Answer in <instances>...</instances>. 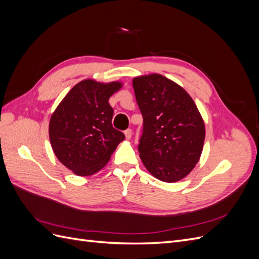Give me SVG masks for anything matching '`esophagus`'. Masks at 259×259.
<instances>
[{
	"mask_svg": "<svg viewBox=\"0 0 259 259\" xmlns=\"http://www.w3.org/2000/svg\"><path fill=\"white\" fill-rule=\"evenodd\" d=\"M124 134H125V137H126V139H131L132 138V130L131 128L126 130L124 132Z\"/></svg>",
	"mask_w": 259,
	"mask_h": 259,
	"instance_id": "1",
	"label": "esophagus"
}]
</instances>
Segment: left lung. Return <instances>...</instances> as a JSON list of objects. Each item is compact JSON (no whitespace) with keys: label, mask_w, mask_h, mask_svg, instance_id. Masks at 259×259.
I'll return each instance as SVG.
<instances>
[{"label":"left lung","mask_w":259,"mask_h":259,"mask_svg":"<svg viewBox=\"0 0 259 259\" xmlns=\"http://www.w3.org/2000/svg\"><path fill=\"white\" fill-rule=\"evenodd\" d=\"M133 88L144 120L140 159L155 178L178 182L202 153L205 127L198 108L183 88L161 74L135 77Z\"/></svg>","instance_id":"1"}]
</instances>
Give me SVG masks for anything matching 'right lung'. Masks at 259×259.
Here are the masks:
<instances>
[{"label":"right lung","instance_id":"1","mask_svg":"<svg viewBox=\"0 0 259 259\" xmlns=\"http://www.w3.org/2000/svg\"><path fill=\"white\" fill-rule=\"evenodd\" d=\"M120 82L84 80L71 89L52 114L50 140L57 159L75 175L90 176L103 168L125 136L112 126L109 98Z\"/></svg>","mask_w":259,"mask_h":259}]
</instances>
